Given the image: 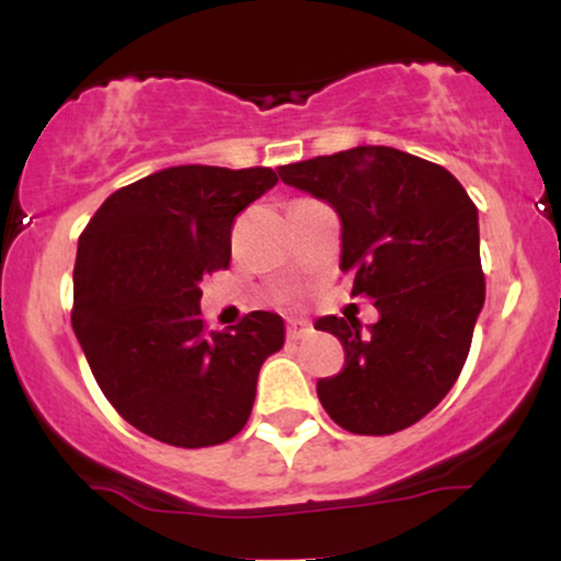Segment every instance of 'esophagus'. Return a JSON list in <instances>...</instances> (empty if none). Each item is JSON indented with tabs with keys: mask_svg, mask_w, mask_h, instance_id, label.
<instances>
[{
	"mask_svg": "<svg viewBox=\"0 0 561 561\" xmlns=\"http://www.w3.org/2000/svg\"><path fill=\"white\" fill-rule=\"evenodd\" d=\"M308 334H311V324H308V321L289 319V324H287V337L289 340H302V337H308Z\"/></svg>",
	"mask_w": 561,
	"mask_h": 561,
	"instance_id": "esophagus-1",
	"label": "esophagus"
}]
</instances>
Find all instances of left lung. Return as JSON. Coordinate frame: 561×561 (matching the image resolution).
<instances>
[{"mask_svg":"<svg viewBox=\"0 0 561 561\" xmlns=\"http://www.w3.org/2000/svg\"><path fill=\"white\" fill-rule=\"evenodd\" d=\"M343 224L340 268L379 321L324 317L345 347L340 375L319 379L327 414L356 435L411 427L454 388L485 302L478 208L443 165L396 147L362 145L279 169Z\"/></svg>","mask_w":561,"mask_h":561,"instance_id":"obj_1","label":"left lung"}]
</instances>
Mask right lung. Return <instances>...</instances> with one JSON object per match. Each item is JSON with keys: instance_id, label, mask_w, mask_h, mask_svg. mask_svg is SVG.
<instances>
[{"instance_id": "right-lung-1", "label": "right lung", "mask_w": 561, "mask_h": 561, "mask_svg": "<svg viewBox=\"0 0 561 561\" xmlns=\"http://www.w3.org/2000/svg\"><path fill=\"white\" fill-rule=\"evenodd\" d=\"M276 182L261 165H173L113 192L79 237L73 332L100 390L139 433L205 448L248 422L285 321L253 311L208 332L199 282L229 266L234 216Z\"/></svg>"}]
</instances>
